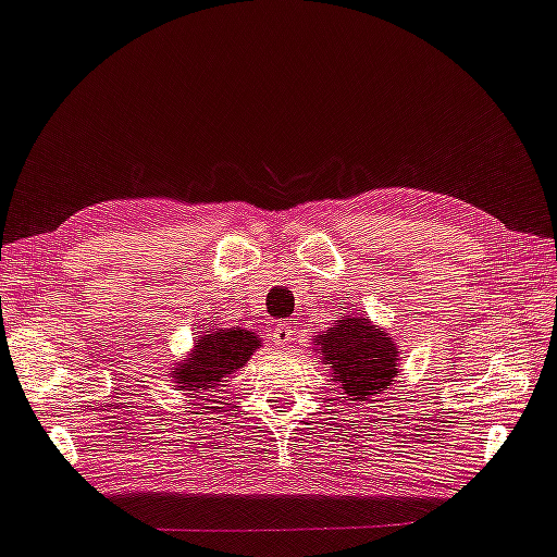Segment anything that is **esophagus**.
I'll return each mask as SVG.
<instances>
[{
    "label": "esophagus",
    "mask_w": 557,
    "mask_h": 557,
    "mask_svg": "<svg viewBox=\"0 0 557 557\" xmlns=\"http://www.w3.org/2000/svg\"><path fill=\"white\" fill-rule=\"evenodd\" d=\"M271 337H274V344L278 349H286L293 342V324L290 322H276L274 330H271Z\"/></svg>",
    "instance_id": "34e87169"
}]
</instances>
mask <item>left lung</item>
Here are the masks:
<instances>
[{"instance_id":"obj_1","label":"left lung","mask_w":557,"mask_h":557,"mask_svg":"<svg viewBox=\"0 0 557 557\" xmlns=\"http://www.w3.org/2000/svg\"><path fill=\"white\" fill-rule=\"evenodd\" d=\"M314 351L334 371V381L354 403L369 400L397 375V346L387 332L359 312H344L332 327L314 337Z\"/></svg>"}]
</instances>
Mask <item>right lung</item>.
Returning <instances> with one entry per match:
<instances>
[{
    "label": "right lung",
    "instance_id": "obj_1",
    "mask_svg": "<svg viewBox=\"0 0 557 557\" xmlns=\"http://www.w3.org/2000/svg\"><path fill=\"white\" fill-rule=\"evenodd\" d=\"M261 346L259 334L239 327L213 330L196 339L194 351L188 359L180 361L172 369L174 387L196 393H215V387L235 371L245 369L249 356Z\"/></svg>",
    "mask_w": 557,
    "mask_h": 557
}]
</instances>
